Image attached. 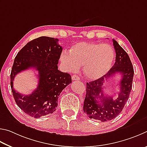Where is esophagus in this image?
<instances>
[{"label":"esophagus","instance_id":"34e87169","mask_svg":"<svg viewBox=\"0 0 147 147\" xmlns=\"http://www.w3.org/2000/svg\"><path fill=\"white\" fill-rule=\"evenodd\" d=\"M71 79L73 81H79L80 80V78L79 76H76V75H74L71 77Z\"/></svg>","mask_w":147,"mask_h":147}]
</instances>
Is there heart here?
<instances>
[{
  "mask_svg": "<svg viewBox=\"0 0 147 147\" xmlns=\"http://www.w3.org/2000/svg\"><path fill=\"white\" fill-rule=\"evenodd\" d=\"M61 53V61L67 71H78L83 65V72L87 78L97 79L110 70L114 60V49L107 44L77 42L69 50Z\"/></svg>",
  "mask_w": 147,
  "mask_h": 147,
  "instance_id": "heart-1",
  "label": "heart"
}]
</instances>
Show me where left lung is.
Here are the masks:
<instances>
[{
    "label": "left lung",
    "mask_w": 147,
    "mask_h": 147,
    "mask_svg": "<svg viewBox=\"0 0 147 147\" xmlns=\"http://www.w3.org/2000/svg\"><path fill=\"white\" fill-rule=\"evenodd\" d=\"M113 43L116 53L114 66L101 78L86 83L83 111L90 119L99 120L101 122L114 119L121 112L132 90L134 73L127 53L116 40L113 39ZM118 73L122 75L119 84L120 92L117 98L114 100L113 96H105L102 90L105 82L108 81L110 77Z\"/></svg>",
    "instance_id": "left-lung-1"
}]
</instances>
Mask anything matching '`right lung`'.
<instances>
[{
  "mask_svg": "<svg viewBox=\"0 0 147 147\" xmlns=\"http://www.w3.org/2000/svg\"><path fill=\"white\" fill-rule=\"evenodd\" d=\"M58 41L44 36L35 38L27 43L14 59L10 76L13 96L18 107L35 118L55 112L61 92L71 83L69 74L58 69L63 50ZM30 68L38 71V85L32 94L24 96L14 90L12 83L15 75Z\"/></svg>",
  "mask_w": 147,
  "mask_h": 147,
  "instance_id": "add662e5",
  "label": "right lung"
}]
</instances>
